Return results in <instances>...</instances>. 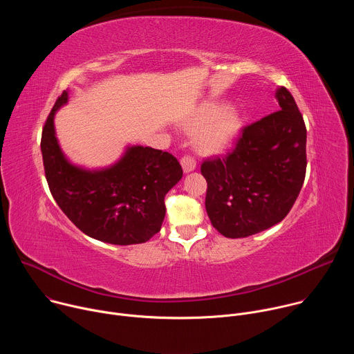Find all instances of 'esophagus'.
Returning a JSON list of instances; mask_svg holds the SVG:
<instances>
[{
	"mask_svg": "<svg viewBox=\"0 0 354 354\" xmlns=\"http://www.w3.org/2000/svg\"><path fill=\"white\" fill-rule=\"evenodd\" d=\"M180 164H182V168H183V171H185L186 174L196 169V160H194L192 156H185V157H182Z\"/></svg>",
	"mask_w": 354,
	"mask_h": 354,
	"instance_id": "34e87169",
	"label": "esophagus"
}]
</instances>
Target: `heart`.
Listing matches in <instances>:
<instances>
[{
	"label": "heart",
	"mask_w": 354,
	"mask_h": 354,
	"mask_svg": "<svg viewBox=\"0 0 354 354\" xmlns=\"http://www.w3.org/2000/svg\"><path fill=\"white\" fill-rule=\"evenodd\" d=\"M187 126L198 129L197 147L205 153H218L227 148L241 129V116L235 106L218 108L216 104L201 105L189 119Z\"/></svg>",
	"instance_id": "heart-1"
}]
</instances>
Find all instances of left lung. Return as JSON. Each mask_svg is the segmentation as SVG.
Masks as SVG:
<instances>
[{"label": "left lung", "instance_id": "left-lung-1", "mask_svg": "<svg viewBox=\"0 0 354 354\" xmlns=\"http://www.w3.org/2000/svg\"><path fill=\"white\" fill-rule=\"evenodd\" d=\"M280 111L245 126L232 151L200 167L206 212L227 238H245L280 223L306 179L307 129L287 88L276 91Z\"/></svg>", "mask_w": 354, "mask_h": 354}]
</instances>
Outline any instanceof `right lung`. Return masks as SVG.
<instances>
[{
	"instance_id": "1",
	"label": "right lung",
	"mask_w": 354,
	"mask_h": 354,
	"mask_svg": "<svg viewBox=\"0 0 354 354\" xmlns=\"http://www.w3.org/2000/svg\"><path fill=\"white\" fill-rule=\"evenodd\" d=\"M64 91L41 131L47 185L63 213L84 234L113 245L142 243L165 217V194L180 180L179 161L167 151L134 145L112 167L88 171L67 161L55 131V115L67 104Z\"/></svg>"
}]
</instances>
